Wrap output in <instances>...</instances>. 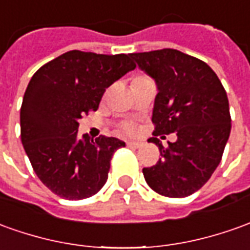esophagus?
<instances>
[{"label": "esophagus", "instance_id": "obj_1", "mask_svg": "<svg viewBox=\"0 0 250 250\" xmlns=\"http://www.w3.org/2000/svg\"><path fill=\"white\" fill-rule=\"evenodd\" d=\"M126 146L130 148H140L143 147V143L140 142H126Z\"/></svg>", "mask_w": 250, "mask_h": 250}]
</instances>
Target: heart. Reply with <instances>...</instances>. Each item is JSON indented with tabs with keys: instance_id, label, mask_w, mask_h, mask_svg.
Here are the masks:
<instances>
[{
	"instance_id": "1",
	"label": "heart",
	"mask_w": 250,
	"mask_h": 250,
	"mask_svg": "<svg viewBox=\"0 0 250 250\" xmlns=\"http://www.w3.org/2000/svg\"><path fill=\"white\" fill-rule=\"evenodd\" d=\"M124 129H125L126 132H133V130H135V126H133V124H125V125H124Z\"/></svg>"
}]
</instances>
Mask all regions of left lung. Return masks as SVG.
Instances as JSON below:
<instances>
[{
    "mask_svg": "<svg viewBox=\"0 0 250 250\" xmlns=\"http://www.w3.org/2000/svg\"><path fill=\"white\" fill-rule=\"evenodd\" d=\"M156 83L152 122L155 136L175 133L162 158L143 168L149 188L167 197H187L207 182L220 163L231 130L229 99L207 63L174 49L129 54Z\"/></svg>",
    "mask_w": 250,
    "mask_h": 250,
    "instance_id": "left-lung-1",
    "label": "left lung"
}]
</instances>
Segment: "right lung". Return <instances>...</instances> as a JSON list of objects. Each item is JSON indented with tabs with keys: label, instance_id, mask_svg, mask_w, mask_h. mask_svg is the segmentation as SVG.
Segmentation results:
<instances>
[{
	"label": "right lung",
	"instance_id": "add662e5",
	"mask_svg": "<svg viewBox=\"0 0 250 250\" xmlns=\"http://www.w3.org/2000/svg\"><path fill=\"white\" fill-rule=\"evenodd\" d=\"M136 65L126 54L72 50L36 70L20 108L21 143L38 178L57 196L82 200L106 184L111 156L125 143L77 136L79 120Z\"/></svg>",
	"mask_w": 250,
	"mask_h": 250
}]
</instances>
